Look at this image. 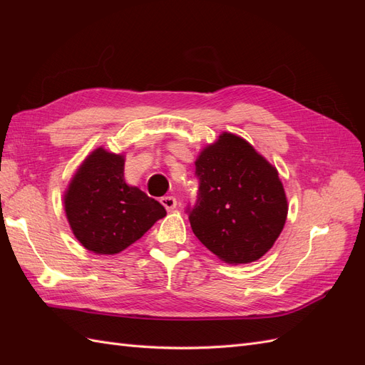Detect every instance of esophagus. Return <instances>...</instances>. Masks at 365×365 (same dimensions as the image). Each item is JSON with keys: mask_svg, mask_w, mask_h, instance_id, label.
Segmentation results:
<instances>
[{"mask_svg": "<svg viewBox=\"0 0 365 365\" xmlns=\"http://www.w3.org/2000/svg\"><path fill=\"white\" fill-rule=\"evenodd\" d=\"M161 204H163V207L165 208V210H173V208H176V200L173 196H163L161 197Z\"/></svg>", "mask_w": 365, "mask_h": 365, "instance_id": "obj_1", "label": "esophagus"}]
</instances>
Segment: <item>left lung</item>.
Masks as SVG:
<instances>
[{
    "mask_svg": "<svg viewBox=\"0 0 365 365\" xmlns=\"http://www.w3.org/2000/svg\"><path fill=\"white\" fill-rule=\"evenodd\" d=\"M196 201L187 207L195 236L227 263H250L271 250L288 215L275 168L248 141L222 134L197 157Z\"/></svg>",
    "mask_w": 365,
    "mask_h": 365,
    "instance_id": "8db88e82",
    "label": "left lung"
}]
</instances>
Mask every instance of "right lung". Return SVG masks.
Instances as JSON below:
<instances>
[{"label": "right lung", "instance_id": "add662e5", "mask_svg": "<svg viewBox=\"0 0 365 365\" xmlns=\"http://www.w3.org/2000/svg\"><path fill=\"white\" fill-rule=\"evenodd\" d=\"M74 236L96 254H117L165 215L164 207L125 182L123 155L102 148L88 157L65 193Z\"/></svg>", "mask_w": 365, "mask_h": 365}]
</instances>
